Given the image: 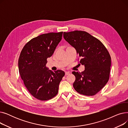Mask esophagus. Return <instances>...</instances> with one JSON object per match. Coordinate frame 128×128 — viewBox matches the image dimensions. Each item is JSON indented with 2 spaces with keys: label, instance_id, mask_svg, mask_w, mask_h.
Here are the masks:
<instances>
[{
  "label": "esophagus",
  "instance_id": "34e87169",
  "mask_svg": "<svg viewBox=\"0 0 128 128\" xmlns=\"http://www.w3.org/2000/svg\"><path fill=\"white\" fill-rule=\"evenodd\" d=\"M70 74V72H65V75H68Z\"/></svg>",
  "mask_w": 128,
  "mask_h": 128
}]
</instances>
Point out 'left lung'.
I'll return each mask as SVG.
<instances>
[{
  "mask_svg": "<svg viewBox=\"0 0 128 128\" xmlns=\"http://www.w3.org/2000/svg\"><path fill=\"white\" fill-rule=\"evenodd\" d=\"M63 37L81 58L79 64L85 68L82 73L72 72L76 77L74 88L84 96L96 95L110 78L111 58L108 50L100 40L84 31L64 32Z\"/></svg>",
  "mask_w": 128,
  "mask_h": 128,
  "instance_id": "1",
  "label": "left lung"
}]
</instances>
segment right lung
<instances>
[{
    "instance_id": "add662e5",
    "label": "right lung",
    "mask_w": 128,
    "mask_h": 128,
    "mask_svg": "<svg viewBox=\"0 0 128 128\" xmlns=\"http://www.w3.org/2000/svg\"><path fill=\"white\" fill-rule=\"evenodd\" d=\"M63 32L44 34L32 39L22 49L18 58L19 73L26 88L36 98L46 100L58 93L65 72H52L46 66L62 38Z\"/></svg>"
}]
</instances>
